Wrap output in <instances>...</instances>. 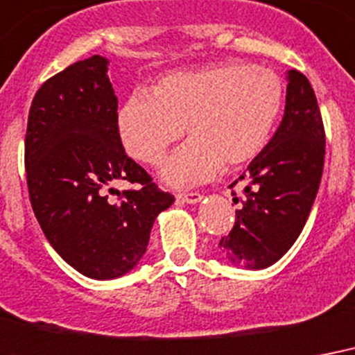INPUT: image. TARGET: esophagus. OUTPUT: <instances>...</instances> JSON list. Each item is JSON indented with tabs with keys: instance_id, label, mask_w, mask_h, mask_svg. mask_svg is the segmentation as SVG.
I'll return each mask as SVG.
<instances>
[{
	"instance_id": "34e87169",
	"label": "esophagus",
	"mask_w": 355,
	"mask_h": 355,
	"mask_svg": "<svg viewBox=\"0 0 355 355\" xmlns=\"http://www.w3.org/2000/svg\"><path fill=\"white\" fill-rule=\"evenodd\" d=\"M202 194H198V192H189V194H180L178 200L183 203H191V205H194V203L202 202Z\"/></svg>"
}]
</instances>
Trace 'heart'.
Instances as JSON below:
<instances>
[{
  "label": "heart",
  "mask_w": 355,
  "mask_h": 355,
  "mask_svg": "<svg viewBox=\"0 0 355 355\" xmlns=\"http://www.w3.org/2000/svg\"><path fill=\"white\" fill-rule=\"evenodd\" d=\"M282 105L277 73L224 62L164 76L152 96L135 92L120 107L116 125L125 152L146 164H157L185 128L189 140L159 172L166 185L185 189L257 157Z\"/></svg>",
  "instance_id": "obj_1"
}]
</instances>
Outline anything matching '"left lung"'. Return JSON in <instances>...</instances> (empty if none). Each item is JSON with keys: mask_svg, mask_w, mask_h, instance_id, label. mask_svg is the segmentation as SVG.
<instances>
[{"mask_svg": "<svg viewBox=\"0 0 355 355\" xmlns=\"http://www.w3.org/2000/svg\"><path fill=\"white\" fill-rule=\"evenodd\" d=\"M285 112L257 157L239 180L243 200L235 226L218 248L233 266L261 270L295 244L317 198L324 168V128L317 98L304 73L287 70ZM237 183V181H235Z\"/></svg>", "mask_w": 355, "mask_h": 355, "instance_id": "1", "label": "left lung"}]
</instances>
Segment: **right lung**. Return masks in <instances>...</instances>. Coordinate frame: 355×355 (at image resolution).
Wrapping results in <instances>:
<instances>
[{
	"label": "right lung",
	"mask_w": 355,
	"mask_h": 355,
	"mask_svg": "<svg viewBox=\"0 0 355 355\" xmlns=\"http://www.w3.org/2000/svg\"><path fill=\"white\" fill-rule=\"evenodd\" d=\"M109 59L78 60L37 90L29 109L26 170L33 211L53 250L90 279L125 276L146 254L159 213L174 196L123 152ZM116 180L143 185L120 204Z\"/></svg>",
	"instance_id": "right-lung-1"
}]
</instances>
